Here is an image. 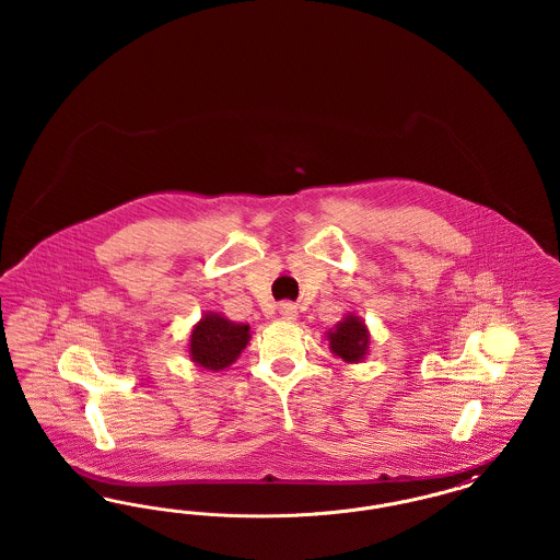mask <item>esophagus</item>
<instances>
[{
  "label": "esophagus",
  "mask_w": 560,
  "mask_h": 560,
  "mask_svg": "<svg viewBox=\"0 0 560 560\" xmlns=\"http://www.w3.org/2000/svg\"><path fill=\"white\" fill-rule=\"evenodd\" d=\"M279 315L285 317V319H295L298 308H295V304H292V302H283V304H279Z\"/></svg>",
  "instance_id": "esophagus-1"
}]
</instances>
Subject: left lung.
I'll return each instance as SVG.
<instances>
[{"label":"left lung","instance_id":"obj_1","mask_svg":"<svg viewBox=\"0 0 560 560\" xmlns=\"http://www.w3.org/2000/svg\"><path fill=\"white\" fill-rule=\"evenodd\" d=\"M368 342H370L368 329L363 320L354 315H348L347 319L338 325V329L329 334V347L348 363H357L363 359Z\"/></svg>","mask_w":560,"mask_h":560}]
</instances>
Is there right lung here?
I'll return each instance as SVG.
<instances>
[{
	"label": "right lung",
	"mask_w": 560,
	"mask_h": 560,
	"mask_svg": "<svg viewBox=\"0 0 560 560\" xmlns=\"http://www.w3.org/2000/svg\"><path fill=\"white\" fill-rule=\"evenodd\" d=\"M247 340L249 325L231 323L220 315H206L192 329L190 357L201 368L220 372L240 357Z\"/></svg>",
	"instance_id": "obj_1"
}]
</instances>
